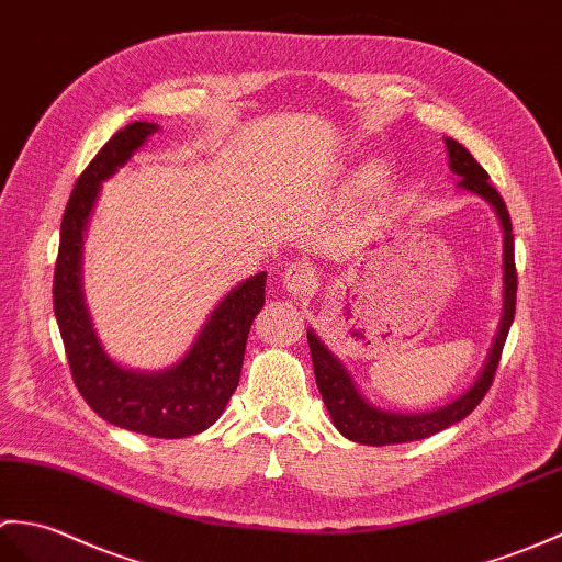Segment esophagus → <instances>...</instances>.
I'll return each instance as SVG.
<instances>
[{"instance_id":"esophagus-1","label":"esophagus","mask_w":562,"mask_h":562,"mask_svg":"<svg viewBox=\"0 0 562 562\" xmlns=\"http://www.w3.org/2000/svg\"><path fill=\"white\" fill-rule=\"evenodd\" d=\"M283 289L295 297L313 295L317 289L315 267L305 265V261H293V265L283 271Z\"/></svg>"}]
</instances>
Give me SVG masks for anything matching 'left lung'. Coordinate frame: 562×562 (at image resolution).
Returning a JSON list of instances; mask_svg holds the SVG:
<instances>
[{"mask_svg": "<svg viewBox=\"0 0 562 562\" xmlns=\"http://www.w3.org/2000/svg\"><path fill=\"white\" fill-rule=\"evenodd\" d=\"M447 154H450V168L454 176L461 178L459 187L469 190L473 194L483 196L488 202L503 226V317L497 324L495 339L491 344L488 358L479 372L476 382L469 390L452 398L450 404H445L435 411H423V414H396V411H382L372 406L368 398L356 390V382L348 375V370L341 366V360L336 358L327 346L319 341V336L310 329L307 344L310 353H313V368L317 390L324 398L331 423L344 438L360 442V445H398V442H414L430 438V435L440 432L445 428L454 426V423L464 420L473 408L481 404L485 392L491 390L497 363H501V353L507 339V331L513 327L515 319V305H517V269H515V238H513V221H509L507 206L503 202L501 192L488 182V172H485L476 158H473L464 146L447 136Z\"/></svg>", "mask_w": 562, "mask_h": 562, "instance_id": "8db88e82", "label": "left lung"}]
</instances>
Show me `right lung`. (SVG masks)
<instances>
[{
	"label": "right lung",
	"mask_w": 562,
	"mask_h": 562,
	"mask_svg": "<svg viewBox=\"0 0 562 562\" xmlns=\"http://www.w3.org/2000/svg\"><path fill=\"white\" fill-rule=\"evenodd\" d=\"M154 132V122H132L112 134L74 184L61 216L53 303L71 378L86 404L117 428L178 440L214 426L226 411L240 382L249 327L265 305L267 273H255L223 297L176 366L139 372L122 368L103 351L81 291L86 223L101 182L115 176Z\"/></svg>",
	"instance_id": "1"
}]
</instances>
